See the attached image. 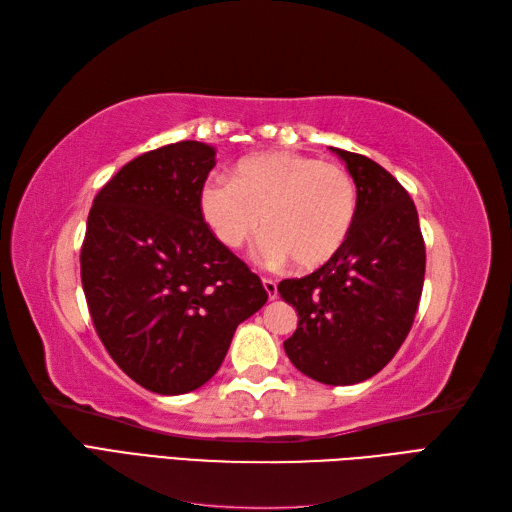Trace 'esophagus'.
Wrapping results in <instances>:
<instances>
[{
    "mask_svg": "<svg viewBox=\"0 0 512 512\" xmlns=\"http://www.w3.org/2000/svg\"><path fill=\"white\" fill-rule=\"evenodd\" d=\"M262 286H265L269 299L273 301L277 297V284L271 280V277H262Z\"/></svg>",
    "mask_w": 512,
    "mask_h": 512,
    "instance_id": "1",
    "label": "esophagus"
}]
</instances>
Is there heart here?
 Segmentation results:
<instances>
[{
    "mask_svg": "<svg viewBox=\"0 0 512 512\" xmlns=\"http://www.w3.org/2000/svg\"><path fill=\"white\" fill-rule=\"evenodd\" d=\"M200 211L228 250L260 230L258 254L271 265L292 260L316 269L342 250L356 215V185L337 162L290 151L243 160L235 181L211 177L200 190Z\"/></svg>",
    "mask_w": 512,
    "mask_h": 512,
    "instance_id": "heart-1",
    "label": "heart"
}]
</instances>
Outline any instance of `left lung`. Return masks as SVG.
<instances>
[{"instance_id":"8db88e82","label":"left lung","mask_w":512,"mask_h":512,"mask_svg":"<svg viewBox=\"0 0 512 512\" xmlns=\"http://www.w3.org/2000/svg\"><path fill=\"white\" fill-rule=\"evenodd\" d=\"M356 185L350 235L329 262L277 286L297 309L284 342L288 359L322 384L363 382L389 363L408 337L425 280V241L410 194L389 170L361 153L331 147Z\"/></svg>"}]
</instances>
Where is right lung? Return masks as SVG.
Segmentation results:
<instances>
[{"label": "right lung", "instance_id": "add662e5", "mask_svg": "<svg viewBox=\"0 0 512 512\" xmlns=\"http://www.w3.org/2000/svg\"><path fill=\"white\" fill-rule=\"evenodd\" d=\"M213 166L215 149L198 141L147 151L104 185L87 218L91 320L113 361L151 393L211 380L239 324L269 297L200 211Z\"/></svg>", "mask_w": 512, "mask_h": 512}]
</instances>
